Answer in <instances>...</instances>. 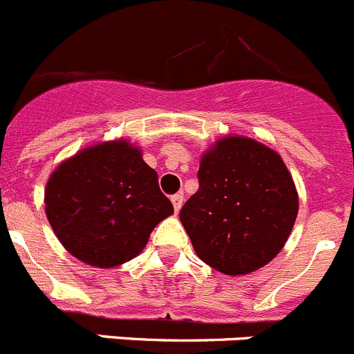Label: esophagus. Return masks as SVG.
Listing matches in <instances>:
<instances>
[{"label":"esophagus","instance_id":"esophagus-1","mask_svg":"<svg viewBox=\"0 0 354 354\" xmlns=\"http://www.w3.org/2000/svg\"><path fill=\"white\" fill-rule=\"evenodd\" d=\"M171 201H173V206H174V212H180L181 205H183V194H174L173 197H171Z\"/></svg>","mask_w":354,"mask_h":354}]
</instances>
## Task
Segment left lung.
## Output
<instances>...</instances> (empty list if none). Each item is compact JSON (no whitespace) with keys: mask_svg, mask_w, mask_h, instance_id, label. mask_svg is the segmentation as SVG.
I'll use <instances>...</instances> for the list:
<instances>
[{"mask_svg":"<svg viewBox=\"0 0 354 354\" xmlns=\"http://www.w3.org/2000/svg\"><path fill=\"white\" fill-rule=\"evenodd\" d=\"M199 190L180 221L197 256L225 275L261 268L280 252L298 213V194L273 149L225 138L203 157Z\"/></svg>","mask_w":354,"mask_h":354,"instance_id":"left-lung-1","label":"left lung"}]
</instances>
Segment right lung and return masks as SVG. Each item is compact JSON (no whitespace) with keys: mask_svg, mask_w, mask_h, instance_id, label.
Returning <instances> with one entry per match:
<instances>
[{"mask_svg":"<svg viewBox=\"0 0 354 354\" xmlns=\"http://www.w3.org/2000/svg\"><path fill=\"white\" fill-rule=\"evenodd\" d=\"M46 213L72 256L113 268L138 256L174 208L141 151L114 141L82 149L54 171L46 187Z\"/></svg>","mask_w":354,"mask_h":354,"instance_id":"add662e5","label":"right lung"}]
</instances>
